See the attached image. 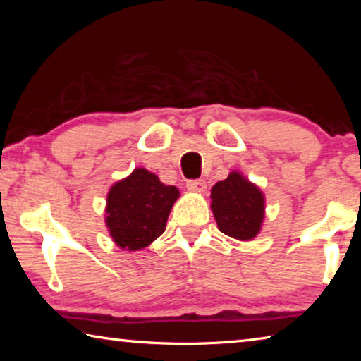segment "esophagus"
<instances>
[{
    "mask_svg": "<svg viewBox=\"0 0 361 361\" xmlns=\"http://www.w3.org/2000/svg\"><path fill=\"white\" fill-rule=\"evenodd\" d=\"M186 188H188V191H191V192H204L207 188V183H205V180H189L186 183Z\"/></svg>",
    "mask_w": 361,
    "mask_h": 361,
    "instance_id": "34e87169",
    "label": "esophagus"
}]
</instances>
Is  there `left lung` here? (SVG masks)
Returning <instances> with one entry per match:
<instances>
[{
    "label": "left lung",
    "instance_id": "8db88e82",
    "mask_svg": "<svg viewBox=\"0 0 361 361\" xmlns=\"http://www.w3.org/2000/svg\"><path fill=\"white\" fill-rule=\"evenodd\" d=\"M212 212L218 229L237 240H252L264 219V195L239 172L212 188Z\"/></svg>",
    "mask_w": 361,
    "mask_h": 361
}]
</instances>
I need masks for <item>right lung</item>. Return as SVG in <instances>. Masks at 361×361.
Instances as JSON below:
<instances>
[{"mask_svg":"<svg viewBox=\"0 0 361 361\" xmlns=\"http://www.w3.org/2000/svg\"><path fill=\"white\" fill-rule=\"evenodd\" d=\"M180 191L159 181L146 169H135L111 186L106 197V228L122 250H142L166 231L169 213Z\"/></svg>","mask_w":361,"mask_h":361,"instance_id":"1","label":"right lung"}]
</instances>
